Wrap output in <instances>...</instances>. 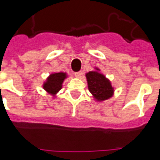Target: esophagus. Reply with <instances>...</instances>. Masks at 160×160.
<instances>
[{"mask_svg": "<svg viewBox=\"0 0 160 160\" xmlns=\"http://www.w3.org/2000/svg\"><path fill=\"white\" fill-rule=\"evenodd\" d=\"M82 76H83L82 71H78V72H76V73H75V76H76V78H80Z\"/></svg>", "mask_w": 160, "mask_h": 160, "instance_id": "1", "label": "esophagus"}]
</instances>
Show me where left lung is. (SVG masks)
I'll return each mask as SVG.
<instances>
[{"mask_svg":"<svg viewBox=\"0 0 160 160\" xmlns=\"http://www.w3.org/2000/svg\"><path fill=\"white\" fill-rule=\"evenodd\" d=\"M88 89L91 93L93 100L96 102L109 99L114 95V86L112 85L109 79L101 72L98 67H94V70L85 74Z\"/></svg>","mask_w":160,"mask_h":160,"instance_id":"1","label":"left lung"}]
</instances>
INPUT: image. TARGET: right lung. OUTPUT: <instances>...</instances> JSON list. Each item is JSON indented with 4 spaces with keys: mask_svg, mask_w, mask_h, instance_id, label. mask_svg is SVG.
I'll return each mask as SVG.
<instances>
[{
    "mask_svg": "<svg viewBox=\"0 0 160 160\" xmlns=\"http://www.w3.org/2000/svg\"><path fill=\"white\" fill-rule=\"evenodd\" d=\"M68 77L67 72H53L51 73L42 84V89L47 93L56 98L58 92L62 89L64 80Z\"/></svg>",
    "mask_w": 160,
    "mask_h": 160,
    "instance_id": "1",
    "label": "right lung"
}]
</instances>
